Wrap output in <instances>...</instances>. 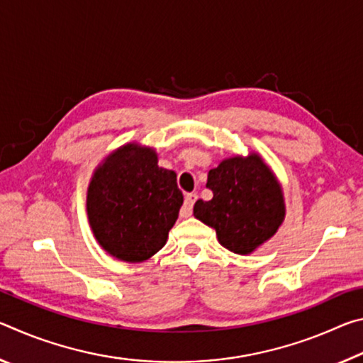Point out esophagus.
<instances>
[{
    "label": "esophagus",
    "mask_w": 363,
    "mask_h": 363,
    "mask_svg": "<svg viewBox=\"0 0 363 363\" xmlns=\"http://www.w3.org/2000/svg\"><path fill=\"white\" fill-rule=\"evenodd\" d=\"M196 199H199V195L194 194V192H190V194L186 195V200H184V205L181 208V218L192 216V208L195 205Z\"/></svg>",
    "instance_id": "obj_1"
}]
</instances>
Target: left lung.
Here are the masks:
<instances>
[{
    "mask_svg": "<svg viewBox=\"0 0 363 363\" xmlns=\"http://www.w3.org/2000/svg\"><path fill=\"white\" fill-rule=\"evenodd\" d=\"M206 187L213 190V199L196 200L194 216L213 227L219 243L232 253L255 251L285 218L279 182L256 153L224 160L210 169Z\"/></svg>",
    "mask_w": 363,
    "mask_h": 363,
    "instance_id": "left-lung-1",
    "label": "left lung"
}]
</instances>
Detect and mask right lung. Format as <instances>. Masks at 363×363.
Here are the masks:
<instances>
[{
	"label": "right lung",
	"mask_w": 363,
	"mask_h": 363,
	"mask_svg": "<svg viewBox=\"0 0 363 363\" xmlns=\"http://www.w3.org/2000/svg\"><path fill=\"white\" fill-rule=\"evenodd\" d=\"M155 150L123 145L96 169L88 218L97 242L126 262L149 259L167 243L184 196L176 173L158 167Z\"/></svg>",
	"instance_id": "add662e5"
}]
</instances>
